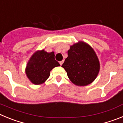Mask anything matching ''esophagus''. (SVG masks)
<instances>
[{
	"mask_svg": "<svg viewBox=\"0 0 123 123\" xmlns=\"http://www.w3.org/2000/svg\"><path fill=\"white\" fill-rule=\"evenodd\" d=\"M63 62L64 61L63 60H62V61H60V65H62V64L63 63Z\"/></svg>",
	"mask_w": 123,
	"mask_h": 123,
	"instance_id": "1",
	"label": "esophagus"
}]
</instances>
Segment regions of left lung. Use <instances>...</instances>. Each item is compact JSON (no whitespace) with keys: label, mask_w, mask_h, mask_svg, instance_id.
<instances>
[{"label":"left lung","mask_w":123,"mask_h":123,"mask_svg":"<svg viewBox=\"0 0 123 123\" xmlns=\"http://www.w3.org/2000/svg\"><path fill=\"white\" fill-rule=\"evenodd\" d=\"M62 67L74 84L84 86L97 78L100 63L94 49L86 42L80 41L70 47L68 57Z\"/></svg>","instance_id":"8db88e82"}]
</instances>
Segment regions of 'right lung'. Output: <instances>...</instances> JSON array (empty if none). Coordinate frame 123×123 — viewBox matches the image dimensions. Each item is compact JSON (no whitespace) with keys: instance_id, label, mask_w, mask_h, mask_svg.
<instances>
[{"instance_id":"obj_1","label":"right lung","mask_w":123,"mask_h":123,"mask_svg":"<svg viewBox=\"0 0 123 123\" xmlns=\"http://www.w3.org/2000/svg\"><path fill=\"white\" fill-rule=\"evenodd\" d=\"M60 65L55 59L54 52L38 50L32 55L26 68V74L32 83L39 85L44 83L50 76V72Z\"/></svg>"}]
</instances>
